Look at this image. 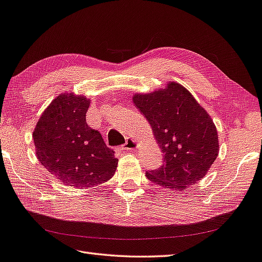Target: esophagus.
Returning <instances> with one entry per match:
<instances>
[{
    "mask_svg": "<svg viewBox=\"0 0 262 262\" xmlns=\"http://www.w3.org/2000/svg\"><path fill=\"white\" fill-rule=\"evenodd\" d=\"M136 148H138V142L135 138H127L125 145L121 147L124 150H134Z\"/></svg>",
    "mask_w": 262,
    "mask_h": 262,
    "instance_id": "esophagus-1",
    "label": "esophagus"
}]
</instances>
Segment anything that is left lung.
Masks as SVG:
<instances>
[{
	"mask_svg": "<svg viewBox=\"0 0 262 262\" xmlns=\"http://www.w3.org/2000/svg\"><path fill=\"white\" fill-rule=\"evenodd\" d=\"M133 101L164 155L159 169L146 172L147 179L178 191L202 180L219 155V137L213 120L190 91L171 81L154 93L135 94Z\"/></svg>",
	"mask_w": 262,
	"mask_h": 262,
	"instance_id": "1",
	"label": "left lung"
}]
</instances>
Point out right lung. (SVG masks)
Wrapping results in <instances>:
<instances>
[{
  "mask_svg": "<svg viewBox=\"0 0 262 262\" xmlns=\"http://www.w3.org/2000/svg\"><path fill=\"white\" fill-rule=\"evenodd\" d=\"M89 105L84 96L59 95L42 113L32 135L42 165L63 184L80 188L111 180L118 164L101 134L87 125Z\"/></svg>",
  "mask_w": 262,
  "mask_h": 262,
  "instance_id": "obj_1",
  "label": "right lung"
}]
</instances>
